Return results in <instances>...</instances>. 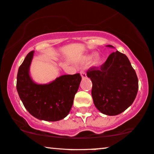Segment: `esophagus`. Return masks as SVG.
<instances>
[{
  "label": "esophagus",
  "instance_id": "1",
  "mask_svg": "<svg viewBox=\"0 0 154 154\" xmlns=\"http://www.w3.org/2000/svg\"><path fill=\"white\" fill-rule=\"evenodd\" d=\"M80 73H81V77L83 78V79H85V78L87 77V75H86V73H85V72H84V71H81V72H80Z\"/></svg>",
  "mask_w": 154,
  "mask_h": 154
}]
</instances>
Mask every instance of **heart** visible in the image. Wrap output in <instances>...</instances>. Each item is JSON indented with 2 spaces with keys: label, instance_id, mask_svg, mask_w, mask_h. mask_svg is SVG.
Masks as SVG:
<instances>
[{
  "label": "heart",
  "instance_id": "b5f03b06",
  "mask_svg": "<svg viewBox=\"0 0 154 154\" xmlns=\"http://www.w3.org/2000/svg\"><path fill=\"white\" fill-rule=\"evenodd\" d=\"M92 57L94 58H92ZM92 59V64L94 66H97L99 65H100L101 63H102V57H101L100 54L97 53L95 54H88V55L83 57L81 60V64H87V63L90 62V60H91Z\"/></svg>",
  "mask_w": 154,
  "mask_h": 154
}]
</instances>
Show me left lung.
I'll return each mask as SVG.
<instances>
[{
	"instance_id": "obj_1",
	"label": "left lung",
	"mask_w": 154,
	"mask_h": 154,
	"mask_svg": "<svg viewBox=\"0 0 154 154\" xmlns=\"http://www.w3.org/2000/svg\"><path fill=\"white\" fill-rule=\"evenodd\" d=\"M106 47L114 48L111 45ZM87 76L92 82L94 106L105 115L120 114L135 100L137 76L127 56L121 52H112L100 69L88 70Z\"/></svg>"
}]
</instances>
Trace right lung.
Returning <instances> with one entry per match:
<instances>
[{
  "label": "right lung",
  "mask_w": 154,
  "mask_h": 154,
  "mask_svg": "<svg viewBox=\"0 0 154 154\" xmlns=\"http://www.w3.org/2000/svg\"><path fill=\"white\" fill-rule=\"evenodd\" d=\"M34 51L27 54L17 76V90L31 115L45 121H58L71 111L82 78L80 73L63 75L47 84L35 83L29 70Z\"/></svg>",
  "instance_id": "obj_1"
}]
</instances>
